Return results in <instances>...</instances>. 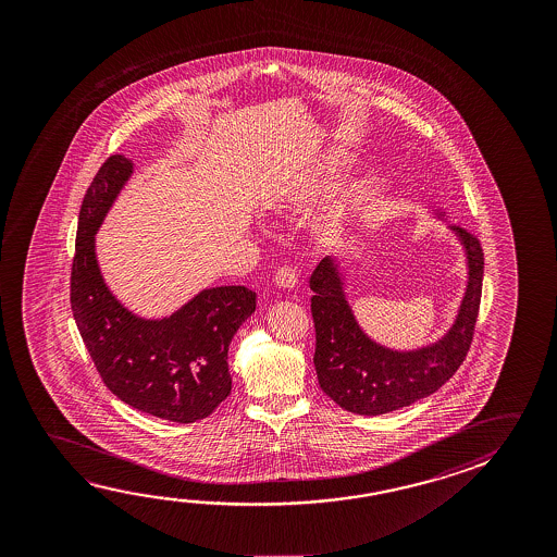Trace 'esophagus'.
Wrapping results in <instances>:
<instances>
[{
  "instance_id": "esophagus-1",
  "label": "esophagus",
  "mask_w": 557,
  "mask_h": 557,
  "mask_svg": "<svg viewBox=\"0 0 557 557\" xmlns=\"http://www.w3.org/2000/svg\"><path fill=\"white\" fill-rule=\"evenodd\" d=\"M275 285L282 287V289H293V287L297 285V274H295V270L287 268V265L280 268L277 274H275Z\"/></svg>"
}]
</instances>
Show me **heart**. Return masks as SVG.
<instances>
[{"label": "heart", "mask_w": 557, "mask_h": 557, "mask_svg": "<svg viewBox=\"0 0 557 557\" xmlns=\"http://www.w3.org/2000/svg\"><path fill=\"white\" fill-rule=\"evenodd\" d=\"M342 164H344V157L339 156L337 151H326V153H322L319 161L314 163L312 176H330V174L337 173ZM342 223H344V213L337 210L334 211V213H330L326 227H329L330 231H332V228L336 231V228H342Z\"/></svg>", "instance_id": "b5f03b06"}]
</instances>
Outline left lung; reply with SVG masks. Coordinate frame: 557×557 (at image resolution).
Here are the masks:
<instances>
[{
	"instance_id": "1",
	"label": "left lung",
	"mask_w": 557,
	"mask_h": 557,
	"mask_svg": "<svg viewBox=\"0 0 557 557\" xmlns=\"http://www.w3.org/2000/svg\"><path fill=\"white\" fill-rule=\"evenodd\" d=\"M433 211L438 220L447 218L443 210ZM448 228L465 248L468 282L453 326L429 346L394 349L369 336L347 301L346 272L334 256H326L310 275L314 369L320 388L339 408L359 416L400 410L437 393L462 366L482 299L483 250L466 228L450 223Z\"/></svg>"
}]
</instances>
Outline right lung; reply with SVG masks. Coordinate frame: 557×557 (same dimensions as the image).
Instances as JSON below:
<instances>
[{
    "label": "right lung",
    "mask_w": 557,
    "mask_h": 557,
    "mask_svg": "<svg viewBox=\"0 0 557 557\" xmlns=\"http://www.w3.org/2000/svg\"><path fill=\"white\" fill-rule=\"evenodd\" d=\"M134 173L110 156L83 198L72 265V310L104 384L132 408L176 423L208 418L231 394L228 344L256 310V293L221 285L163 319L126 309L102 280L95 235Z\"/></svg>",
    "instance_id": "obj_1"
}]
</instances>
